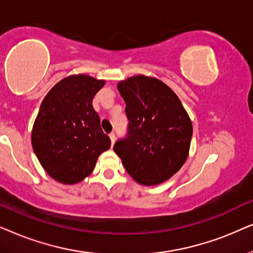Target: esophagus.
<instances>
[{
    "label": "esophagus",
    "instance_id": "obj_1",
    "mask_svg": "<svg viewBox=\"0 0 253 253\" xmlns=\"http://www.w3.org/2000/svg\"><path fill=\"white\" fill-rule=\"evenodd\" d=\"M110 139H111V143L114 144V141H116V134L111 133L110 134Z\"/></svg>",
    "mask_w": 253,
    "mask_h": 253
}]
</instances>
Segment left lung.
Segmentation results:
<instances>
[{
  "mask_svg": "<svg viewBox=\"0 0 253 253\" xmlns=\"http://www.w3.org/2000/svg\"><path fill=\"white\" fill-rule=\"evenodd\" d=\"M126 103L128 132L114 143L129 176L146 186L173 176L188 156L192 123L176 93L162 81L144 75L118 83Z\"/></svg>",
  "mask_w": 253,
  "mask_h": 253,
  "instance_id": "obj_1",
  "label": "left lung"
}]
</instances>
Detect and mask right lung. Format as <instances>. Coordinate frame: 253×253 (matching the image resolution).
Segmentation results:
<instances>
[{
	"label": "right lung",
	"instance_id": "obj_1",
	"mask_svg": "<svg viewBox=\"0 0 253 253\" xmlns=\"http://www.w3.org/2000/svg\"><path fill=\"white\" fill-rule=\"evenodd\" d=\"M104 84L83 74L70 75L56 83L40 105L31 134L33 151L46 172L60 183H80L111 147L92 107Z\"/></svg>",
	"mask_w": 253,
	"mask_h": 253
}]
</instances>
